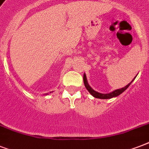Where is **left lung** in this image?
<instances>
[{"instance_id": "8db88e82", "label": "left lung", "mask_w": 149, "mask_h": 149, "mask_svg": "<svg viewBox=\"0 0 149 149\" xmlns=\"http://www.w3.org/2000/svg\"><path fill=\"white\" fill-rule=\"evenodd\" d=\"M134 79H135V77H134V79H133V80H132L130 84H128L127 86H125V87H123V88L118 89V90H115V91H113V92H111V93H99V92H97V91H94V90L89 85L88 82H87V79H86V74H85V73L84 74V83L85 86H86V90L89 91V93H91L93 97H94L96 98H99V99H111V98L112 97H118V96L120 95V93H122L124 91L127 90V87L131 85V84H132V82L134 81Z\"/></svg>"}]
</instances>
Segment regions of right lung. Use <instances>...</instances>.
<instances>
[{
	"mask_svg": "<svg viewBox=\"0 0 149 149\" xmlns=\"http://www.w3.org/2000/svg\"><path fill=\"white\" fill-rule=\"evenodd\" d=\"M50 93H51V92H50ZM47 94H48V93H45V95H47Z\"/></svg>",
	"mask_w": 149,
	"mask_h": 149,
	"instance_id": "1",
	"label": "right lung"
}]
</instances>
